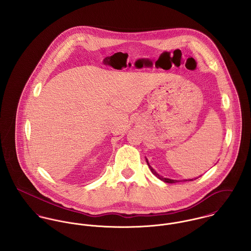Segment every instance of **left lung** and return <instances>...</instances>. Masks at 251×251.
<instances>
[{
	"mask_svg": "<svg viewBox=\"0 0 251 251\" xmlns=\"http://www.w3.org/2000/svg\"><path fill=\"white\" fill-rule=\"evenodd\" d=\"M146 161H147V164H148V166H149V168H150V170L151 171V173L156 177V178H158L159 179H161V180H163L164 182H168V183H174V182H179V181H181V180H178V179H168V178H163L162 176H160V175H158L155 171H154V169L150 165V163H149V161H148V159L146 158ZM197 178H195L194 179H196ZM185 180H193V179H183V181H185Z\"/></svg>",
	"mask_w": 251,
	"mask_h": 251,
	"instance_id": "left-lung-1",
	"label": "left lung"
}]
</instances>
